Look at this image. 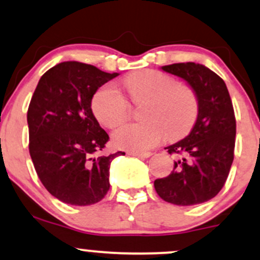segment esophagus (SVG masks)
Returning a JSON list of instances; mask_svg holds the SVG:
<instances>
[{"instance_id": "obj_1", "label": "esophagus", "mask_w": 260, "mask_h": 260, "mask_svg": "<svg viewBox=\"0 0 260 260\" xmlns=\"http://www.w3.org/2000/svg\"><path fill=\"white\" fill-rule=\"evenodd\" d=\"M129 155H132V156H138V157H149L153 155V153H150V151H129L128 153Z\"/></svg>"}]
</instances>
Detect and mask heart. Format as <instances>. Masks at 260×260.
<instances>
[{
	"label": "heart",
	"instance_id": "b5f03b06",
	"mask_svg": "<svg viewBox=\"0 0 260 260\" xmlns=\"http://www.w3.org/2000/svg\"><path fill=\"white\" fill-rule=\"evenodd\" d=\"M123 85L132 103H145L140 123H126L112 134L116 147L131 151L154 148L165 134L169 139L183 138L194 127L199 115V99L190 86L177 84L170 74L156 70H143L127 76ZM96 120L113 128L123 122L131 106L126 98L111 84L103 85L91 99Z\"/></svg>",
	"mask_w": 260,
	"mask_h": 260
}]
</instances>
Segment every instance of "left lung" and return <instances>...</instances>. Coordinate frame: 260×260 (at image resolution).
<instances>
[{
	"label": "left lung",
	"mask_w": 260,
	"mask_h": 260,
	"mask_svg": "<svg viewBox=\"0 0 260 260\" xmlns=\"http://www.w3.org/2000/svg\"><path fill=\"white\" fill-rule=\"evenodd\" d=\"M198 95L199 115L184 139L165 148L177 160L174 171L154 181L161 199L176 205L210 201L221 190L234 161L236 118L225 82L205 66L186 62L164 66Z\"/></svg>",
	"instance_id": "obj_1"
}]
</instances>
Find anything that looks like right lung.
<instances>
[{
	"mask_svg": "<svg viewBox=\"0 0 260 260\" xmlns=\"http://www.w3.org/2000/svg\"><path fill=\"white\" fill-rule=\"evenodd\" d=\"M118 73L67 61L39 80L29 104V153L41 183L71 205L100 202L110 188V164L123 151L100 155L109 134L91 111L95 91Z\"/></svg>",
	"mask_w": 260,
	"mask_h": 260,
	"instance_id": "obj_1",
	"label": "right lung"
}]
</instances>
